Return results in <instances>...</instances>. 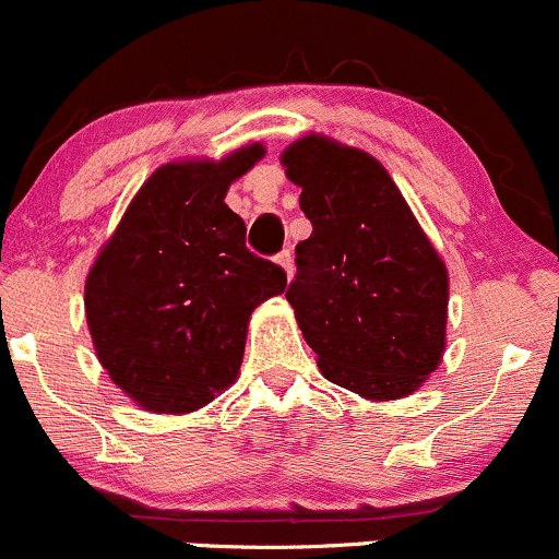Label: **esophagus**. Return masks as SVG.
<instances>
[{"mask_svg":"<svg viewBox=\"0 0 559 559\" xmlns=\"http://www.w3.org/2000/svg\"><path fill=\"white\" fill-rule=\"evenodd\" d=\"M275 262H278V265L284 267L286 278H292V275H294V260H292V251H289V249H284V251H281V254H275Z\"/></svg>","mask_w":559,"mask_h":559,"instance_id":"34e87169","label":"esophagus"}]
</instances>
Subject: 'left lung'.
<instances>
[{"instance_id": "obj_1", "label": "left lung", "mask_w": 559, "mask_h": 559, "mask_svg": "<svg viewBox=\"0 0 559 559\" xmlns=\"http://www.w3.org/2000/svg\"><path fill=\"white\" fill-rule=\"evenodd\" d=\"M284 167L312 225L286 299L321 373L371 401L408 395L445 347L443 260L369 153L310 134Z\"/></svg>"}]
</instances>
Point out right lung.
<instances>
[{
    "instance_id": "1",
    "label": "right lung",
    "mask_w": 559,
    "mask_h": 559,
    "mask_svg": "<svg viewBox=\"0 0 559 559\" xmlns=\"http://www.w3.org/2000/svg\"><path fill=\"white\" fill-rule=\"evenodd\" d=\"M262 153L153 171L90 270L97 358L143 408L186 414L228 388L251 310L286 289L284 267L247 249V225L225 204Z\"/></svg>"
}]
</instances>
